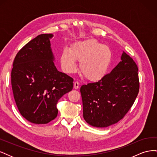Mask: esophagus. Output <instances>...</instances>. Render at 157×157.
Here are the masks:
<instances>
[{
  "label": "esophagus",
  "instance_id": "obj_1",
  "mask_svg": "<svg viewBox=\"0 0 157 157\" xmlns=\"http://www.w3.org/2000/svg\"><path fill=\"white\" fill-rule=\"evenodd\" d=\"M79 88V82H74V88L75 89H78Z\"/></svg>",
  "mask_w": 157,
  "mask_h": 157
}]
</instances>
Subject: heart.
<instances>
[{
	"instance_id": "heart-1",
	"label": "heart",
	"mask_w": 157,
	"mask_h": 157,
	"mask_svg": "<svg viewBox=\"0 0 157 157\" xmlns=\"http://www.w3.org/2000/svg\"><path fill=\"white\" fill-rule=\"evenodd\" d=\"M111 59L110 48L95 40L75 42L70 50L64 49L60 56V63L64 72L75 73L77 69V60L80 62V73L92 81L100 80L106 75Z\"/></svg>"
}]
</instances>
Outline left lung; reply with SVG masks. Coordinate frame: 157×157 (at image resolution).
Here are the masks:
<instances>
[{"mask_svg": "<svg viewBox=\"0 0 157 157\" xmlns=\"http://www.w3.org/2000/svg\"><path fill=\"white\" fill-rule=\"evenodd\" d=\"M121 61L98 82L80 87L83 117L94 127L116 124L129 111L139 92L138 68L123 52Z\"/></svg>", "mask_w": 157, "mask_h": 157, "instance_id": "1", "label": "left lung"}]
</instances>
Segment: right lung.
<instances>
[{
	"mask_svg": "<svg viewBox=\"0 0 157 157\" xmlns=\"http://www.w3.org/2000/svg\"><path fill=\"white\" fill-rule=\"evenodd\" d=\"M42 34L18 52L13 63L12 88L21 115L30 122L47 124L58 115L57 103L72 90L73 79L57 69L50 39Z\"/></svg>",
	"mask_w": 157,
	"mask_h": 157,
	"instance_id": "right-lung-1",
	"label": "right lung"
}]
</instances>
